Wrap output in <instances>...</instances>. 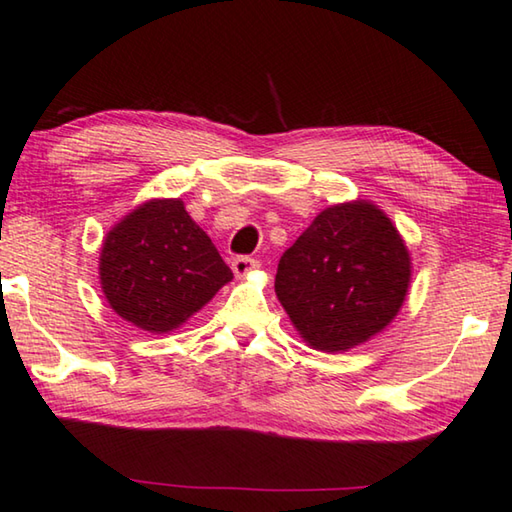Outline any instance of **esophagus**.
Returning a JSON list of instances; mask_svg holds the SVG:
<instances>
[{
  "instance_id": "obj_1",
  "label": "esophagus",
  "mask_w": 512,
  "mask_h": 512,
  "mask_svg": "<svg viewBox=\"0 0 512 512\" xmlns=\"http://www.w3.org/2000/svg\"><path fill=\"white\" fill-rule=\"evenodd\" d=\"M259 269V262L253 257H234L232 259V271L236 278H246L248 273H253Z\"/></svg>"
}]
</instances>
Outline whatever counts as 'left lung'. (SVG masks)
Returning a JSON list of instances; mask_svg holds the SVG:
<instances>
[{"instance_id":"1","label":"left lung","mask_w":512,"mask_h":512,"mask_svg":"<svg viewBox=\"0 0 512 512\" xmlns=\"http://www.w3.org/2000/svg\"><path fill=\"white\" fill-rule=\"evenodd\" d=\"M411 257L377 204H333L280 257L276 294L294 329L319 352H349L398 317Z\"/></svg>"}]
</instances>
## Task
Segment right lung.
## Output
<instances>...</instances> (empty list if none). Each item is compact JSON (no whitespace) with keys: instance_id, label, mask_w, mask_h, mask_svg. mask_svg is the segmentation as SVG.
<instances>
[{"instance_id":"obj_1","label":"right lung","mask_w":512,"mask_h":512,"mask_svg":"<svg viewBox=\"0 0 512 512\" xmlns=\"http://www.w3.org/2000/svg\"><path fill=\"white\" fill-rule=\"evenodd\" d=\"M98 276L110 308L149 333L179 329L234 278L177 197L121 218L103 239Z\"/></svg>"}]
</instances>
